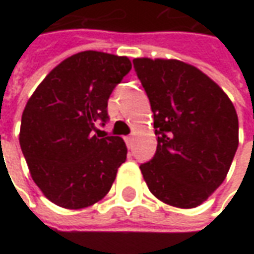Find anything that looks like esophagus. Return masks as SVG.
Wrapping results in <instances>:
<instances>
[{
    "label": "esophagus",
    "mask_w": 254,
    "mask_h": 254,
    "mask_svg": "<svg viewBox=\"0 0 254 254\" xmlns=\"http://www.w3.org/2000/svg\"><path fill=\"white\" fill-rule=\"evenodd\" d=\"M124 140H126V144H127L128 147H131V145H132V140H134V138H132V135H128V137H126Z\"/></svg>",
    "instance_id": "34e87169"
}]
</instances>
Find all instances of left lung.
Wrapping results in <instances>:
<instances>
[{
  "mask_svg": "<svg viewBox=\"0 0 254 254\" xmlns=\"http://www.w3.org/2000/svg\"><path fill=\"white\" fill-rule=\"evenodd\" d=\"M154 114L157 150L140 165L154 196L195 208L219 187L239 145L238 114L218 84L175 59L132 61Z\"/></svg>",
  "mask_w": 254,
  "mask_h": 254,
  "instance_id": "left-lung-1",
  "label": "left lung"
}]
</instances>
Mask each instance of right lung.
I'll list each match as a JSON object with an SVG mask.
<instances>
[{
	"instance_id": "add662e5",
	"label": "right lung",
	"mask_w": 254,
	"mask_h": 254,
	"mask_svg": "<svg viewBox=\"0 0 254 254\" xmlns=\"http://www.w3.org/2000/svg\"><path fill=\"white\" fill-rule=\"evenodd\" d=\"M131 70L126 56L86 51L59 64L28 100L19 144L32 180L54 203L80 209L110 190L127 158L122 137L93 135L107 102Z\"/></svg>"
}]
</instances>
